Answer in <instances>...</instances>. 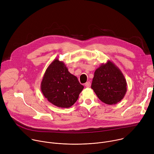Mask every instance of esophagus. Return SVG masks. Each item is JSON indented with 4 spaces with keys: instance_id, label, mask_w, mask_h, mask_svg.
<instances>
[{
    "instance_id": "esophagus-1",
    "label": "esophagus",
    "mask_w": 154,
    "mask_h": 154,
    "mask_svg": "<svg viewBox=\"0 0 154 154\" xmlns=\"http://www.w3.org/2000/svg\"><path fill=\"white\" fill-rule=\"evenodd\" d=\"M85 86L87 88H90L91 86V83L90 82H87L86 83H85Z\"/></svg>"
}]
</instances>
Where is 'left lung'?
<instances>
[{"label": "left lung", "mask_w": 154, "mask_h": 154, "mask_svg": "<svg viewBox=\"0 0 154 154\" xmlns=\"http://www.w3.org/2000/svg\"><path fill=\"white\" fill-rule=\"evenodd\" d=\"M127 82L121 71L110 60L94 72L91 88L98 98L108 105L120 102L127 92Z\"/></svg>", "instance_id": "left-lung-1"}]
</instances>
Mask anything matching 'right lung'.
Returning <instances> with one entry per match:
<instances>
[{"mask_svg":"<svg viewBox=\"0 0 154 154\" xmlns=\"http://www.w3.org/2000/svg\"><path fill=\"white\" fill-rule=\"evenodd\" d=\"M84 86L68 71L62 61L55 59L48 67L41 83V90L48 100L60 108H69L77 100Z\"/></svg>","mask_w":154,"mask_h":154,"instance_id":"right-lung-1","label":"right lung"}]
</instances>
